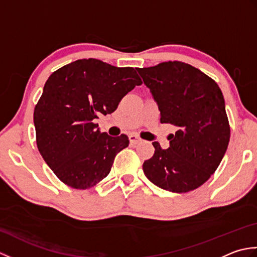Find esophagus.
Listing matches in <instances>:
<instances>
[{"label": "esophagus", "instance_id": "obj_1", "mask_svg": "<svg viewBox=\"0 0 257 257\" xmlns=\"http://www.w3.org/2000/svg\"><path fill=\"white\" fill-rule=\"evenodd\" d=\"M129 140H130V143L132 144H138V143H140L141 141V139L138 137V135H136V134H132V135H129Z\"/></svg>", "mask_w": 257, "mask_h": 257}]
</instances>
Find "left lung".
<instances>
[{
    "label": "left lung",
    "instance_id": "8db88e82",
    "mask_svg": "<svg viewBox=\"0 0 257 257\" xmlns=\"http://www.w3.org/2000/svg\"><path fill=\"white\" fill-rule=\"evenodd\" d=\"M160 110L161 123L177 125L170 147L152 143L155 154L144 172L163 190L185 193L201 187L219 167L230 141V124L220 87L182 62L137 68Z\"/></svg>",
    "mask_w": 257,
    "mask_h": 257
}]
</instances>
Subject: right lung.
I'll return each instance as SVG.
<instances>
[{
  "label": "right lung",
  "mask_w": 257,
  "mask_h": 257,
  "mask_svg": "<svg viewBox=\"0 0 257 257\" xmlns=\"http://www.w3.org/2000/svg\"><path fill=\"white\" fill-rule=\"evenodd\" d=\"M141 84L133 67L111 66L95 58L78 59L48 77L34 109L36 144L62 182L84 190L108 176L129 139L100 133L95 119L113 112Z\"/></svg>",
  "instance_id": "obj_1"
}]
</instances>
